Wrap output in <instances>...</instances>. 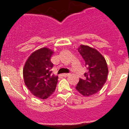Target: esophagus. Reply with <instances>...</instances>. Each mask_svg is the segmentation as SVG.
Here are the masks:
<instances>
[{
    "mask_svg": "<svg viewBox=\"0 0 129 129\" xmlns=\"http://www.w3.org/2000/svg\"><path fill=\"white\" fill-rule=\"evenodd\" d=\"M69 75H70V74H63L62 75L63 77H66L69 76Z\"/></svg>",
    "mask_w": 129,
    "mask_h": 129,
    "instance_id": "esophagus-1",
    "label": "esophagus"
}]
</instances>
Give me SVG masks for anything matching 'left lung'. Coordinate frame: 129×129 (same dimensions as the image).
Wrapping results in <instances>:
<instances>
[{
    "mask_svg": "<svg viewBox=\"0 0 129 129\" xmlns=\"http://www.w3.org/2000/svg\"><path fill=\"white\" fill-rule=\"evenodd\" d=\"M78 51L85 62L87 72L79 79L75 89L84 96H90L101 90L107 79V65L105 58L96 49L81 45Z\"/></svg>",
    "mask_w": 129,
    "mask_h": 129,
    "instance_id": "1",
    "label": "left lung"
}]
</instances>
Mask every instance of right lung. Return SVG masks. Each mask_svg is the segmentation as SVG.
<instances>
[{
	"instance_id": "right-lung-1",
	"label": "right lung",
	"mask_w": 129,
	"mask_h": 129,
	"mask_svg": "<svg viewBox=\"0 0 129 129\" xmlns=\"http://www.w3.org/2000/svg\"><path fill=\"white\" fill-rule=\"evenodd\" d=\"M54 52L44 47L34 52L23 69L24 82L36 97L46 99L55 91L58 76L52 74L53 63L50 58Z\"/></svg>"
}]
</instances>
